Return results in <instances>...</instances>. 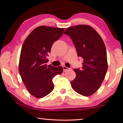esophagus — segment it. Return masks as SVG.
<instances>
[{
    "instance_id": "1",
    "label": "esophagus",
    "mask_w": 123,
    "mask_h": 123,
    "mask_svg": "<svg viewBox=\"0 0 123 123\" xmlns=\"http://www.w3.org/2000/svg\"><path fill=\"white\" fill-rule=\"evenodd\" d=\"M63 72H66V71H67V70H69V68L67 67H66V66H63Z\"/></svg>"
}]
</instances>
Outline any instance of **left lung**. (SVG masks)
Masks as SVG:
<instances>
[{
    "instance_id": "left-lung-1",
    "label": "left lung",
    "mask_w": 123,
    "mask_h": 123,
    "mask_svg": "<svg viewBox=\"0 0 123 123\" xmlns=\"http://www.w3.org/2000/svg\"><path fill=\"white\" fill-rule=\"evenodd\" d=\"M64 34L70 36L78 57L84 60L81 69H74L76 77L70 82L72 88L79 94L90 96L101 86L107 70L105 43L98 33L87 25L69 27Z\"/></svg>"
}]
</instances>
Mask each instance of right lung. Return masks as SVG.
<instances>
[{"instance_id": "1", "label": "right lung", "mask_w": 123, "mask_h": 123, "mask_svg": "<svg viewBox=\"0 0 123 123\" xmlns=\"http://www.w3.org/2000/svg\"><path fill=\"white\" fill-rule=\"evenodd\" d=\"M64 28L44 25L35 28L25 39L20 52L18 70L29 93L42 98L53 90V79L63 72L62 66H47V56Z\"/></svg>"}]
</instances>
